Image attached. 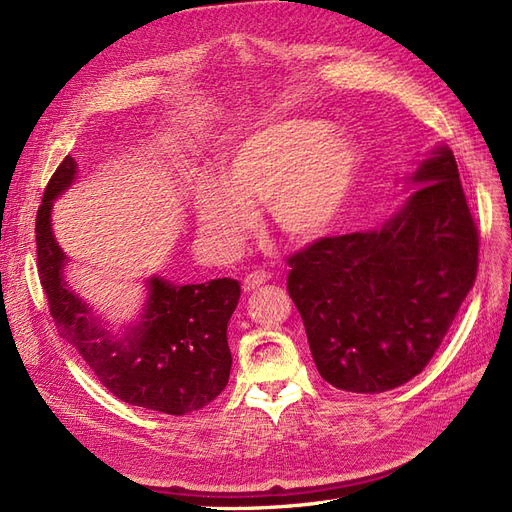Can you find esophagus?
I'll list each match as a JSON object with an SVG mask.
<instances>
[{"mask_svg": "<svg viewBox=\"0 0 512 512\" xmlns=\"http://www.w3.org/2000/svg\"><path fill=\"white\" fill-rule=\"evenodd\" d=\"M269 277H271V275H269L267 271H260V269H256V271H252V273H247V275L243 277V290L250 292V290L262 286L265 282H269Z\"/></svg>", "mask_w": 512, "mask_h": 512, "instance_id": "esophagus-1", "label": "esophagus"}]
</instances>
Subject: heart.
<instances>
[{"mask_svg": "<svg viewBox=\"0 0 512 512\" xmlns=\"http://www.w3.org/2000/svg\"><path fill=\"white\" fill-rule=\"evenodd\" d=\"M356 153L327 123L288 117L232 145L224 177L205 179L194 194L198 232L220 252H237L267 203L271 222L292 241L324 235L350 192Z\"/></svg>", "mask_w": 512, "mask_h": 512, "instance_id": "heart-1", "label": "heart"}]
</instances>
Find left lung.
I'll list each match as a JSON object with an SVG mask.
<instances>
[{
    "instance_id": "obj_1",
    "label": "left lung",
    "mask_w": 512,
    "mask_h": 512,
    "mask_svg": "<svg viewBox=\"0 0 512 512\" xmlns=\"http://www.w3.org/2000/svg\"><path fill=\"white\" fill-rule=\"evenodd\" d=\"M382 230L322 237L288 258V292L320 376L350 393H384L421 374L474 286L478 228L453 151Z\"/></svg>"
}]
</instances>
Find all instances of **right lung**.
Listing matches in <instances>:
<instances>
[{
    "mask_svg": "<svg viewBox=\"0 0 512 512\" xmlns=\"http://www.w3.org/2000/svg\"><path fill=\"white\" fill-rule=\"evenodd\" d=\"M74 173L76 162L66 156L36 215L38 275L59 335L126 404L173 416L205 408L228 384L232 356L226 327L239 301V282L220 277L175 286L153 277L143 322L128 335L111 337L61 277L66 256L53 237L51 207Z\"/></svg>",
    "mask_w": 512,
    "mask_h": 512,
    "instance_id": "1",
    "label": "right lung"
}]
</instances>
